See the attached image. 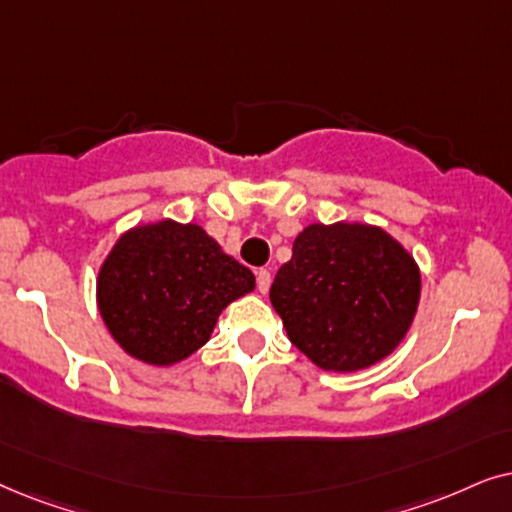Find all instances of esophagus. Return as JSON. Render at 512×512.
<instances>
[{
	"label": "esophagus",
	"mask_w": 512,
	"mask_h": 512,
	"mask_svg": "<svg viewBox=\"0 0 512 512\" xmlns=\"http://www.w3.org/2000/svg\"><path fill=\"white\" fill-rule=\"evenodd\" d=\"M269 288H271V271L260 269V271H257V290H260L262 295H267Z\"/></svg>",
	"instance_id": "obj_1"
}]
</instances>
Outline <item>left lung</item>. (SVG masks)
<instances>
[{"label":"left lung","mask_w":512,"mask_h":512,"mask_svg":"<svg viewBox=\"0 0 512 512\" xmlns=\"http://www.w3.org/2000/svg\"><path fill=\"white\" fill-rule=\"evenodd\" d=\"M269 299L288 339L327 372H358L391 356L417 316L421 271L398 238L367 222H313Z\"/></svg>","instance_id":"8db88e82"}]
</instances>
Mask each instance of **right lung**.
Instances as JSON below:
<instances>
[{"mask_svg": "<svg viewBox=\"0 0 512 512\" xmlns=\"http://www.w3.org/2000/svg\"><path fill=\"white\" fill-rule=\"evenodd\" d=\"M255 290V276L201 224H135L117 238L95 278L102 323L140 363L173 367L208 344L217 318Z\"/></svg>", "mask_w": 512, "mask_h": 512, "instance_id": "1", "label": "right lung"}]
</instances>
